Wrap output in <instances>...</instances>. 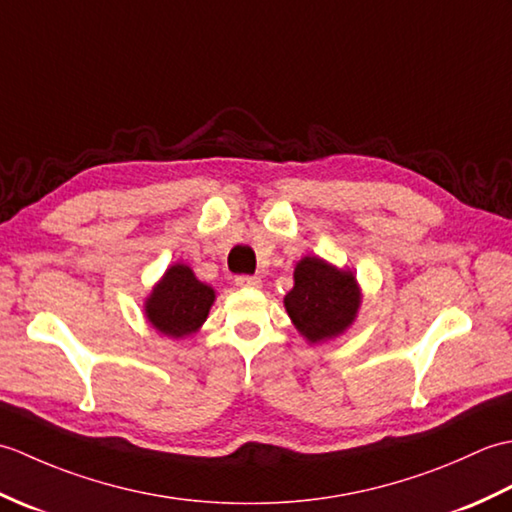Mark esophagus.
<instances>
[{"mask_svg":"<svg viewBox=\"0 0 512 512\" xmlns=\"http://www.w3.org/2000/svg\"><path fill=\"white\" fill-rule=\"evenodd\" d=\"M235 284L239 288H259L262 286V279L253 277V275H239V277H235Z\"/></svg>","mask_w":512,"mask_h":512,"instance_id":"obj_1","label":"esophagus"}]
</instances>
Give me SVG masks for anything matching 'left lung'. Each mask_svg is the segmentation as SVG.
Here are the masks:
<instances>
[{
	"mask_svg": "<svg viewBox=\"0 0 512 512\" xmlns=\"http://www.w3.org/2000/svg\"><path fill=\"white\" fill-rule=\"evenodd\" d=\"M295 286L284 297L288 317L308 343H325L352 328L363 292L350 268H339L319 255H306L295 266Z\"/></svg>",
	"mask_w": 512,
	"mask_h": 512,
	"instance_id": "left-lung-1",
	"label": "left lung"
}]
</instances>
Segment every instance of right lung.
<instances>
[{"mask_svg":"<svg viewBox=\"0 0 512 512\" xmlns=\"http://www.w3.org/2000/svg\"><path fill=\"white\" fill-rule=\"evenodd\" d=\"M215 301V290L195 277L191 266L171 264L151 288L143 308L145 319L158 334L187 339L198 332Z\"/></svg>","mask_w":512,"mask_h":512,"instance_id":"1","label":"right lung"}]
</instances>
